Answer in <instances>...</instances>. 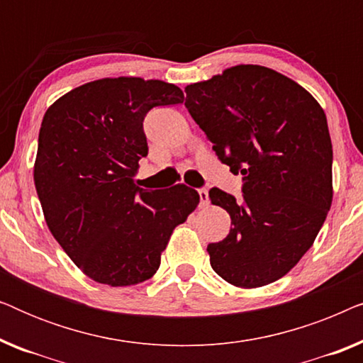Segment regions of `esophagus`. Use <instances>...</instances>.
Listing matches in <instances>:
<instances>
[{
	"mask_svg": "<svg viewBox=\"0 0 363 363\" xmlns=\"http://www.w3.org/2000/svg\"><path fill=\"white\" fill-rule=\"evenodd\" d=\"M198 195H200V205L206 206L210 203V198H208V190L206 188H198Z\"/></svg>",
	"mask_w": 363,
	"mask_h": 363,
	"instance_id": "34e87169",
	"label": "esophagus"
}]
</instances>
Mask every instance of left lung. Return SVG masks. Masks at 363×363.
<instances>
[{
    "instance_id": "1",
    "label": "left lung",
    "mask_w": 363,
    "mask_h": 363,
    "mask_svg": "<svg viewBox=\"0 0 363 363\" xmlns=\"http://www.w3.org/2000/svg\"><path fill=\"white\" fill-rule=\"evenodd\" d=\"M185 92V107L218 158L242 175L241 200L210 190L233 225L225 240L208 245L211 267L236 287L271 284L309 251L330 210L325 113L292 79L252 64Z\"/></svg>"
}]
</instances>
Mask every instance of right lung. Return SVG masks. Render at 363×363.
<instances>
[{"mask_svg":"<svg viewBox=\"0 0 363 363\" xmlns=\"http://www.w3.org/2000/svg\"><path fill=\"white\" fill-rule=\"evenodd\" d=\"M180 87L140 77L101 79L57 99L44 113L34 185L49 231L91 279L133 286L155 274L172 231L200 195L177 185H135L153 107L183 102Z\"/></svg>","mask_w":363,"mask_h":363,"instance_id":"obj_1","label":"right lung"}]
</instances>
